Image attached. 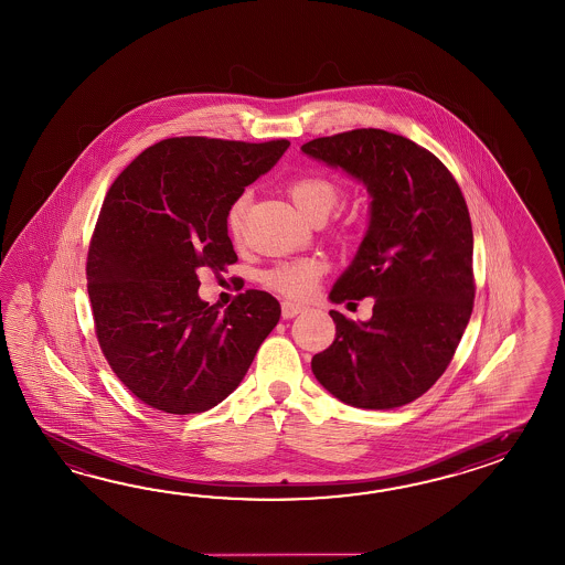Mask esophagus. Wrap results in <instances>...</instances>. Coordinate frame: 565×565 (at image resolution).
<instances>
[{
	"label": "esophagus",
	"instance_id": "esophagus-1",
	"mask_svg": "<svg viewBox=\"0 0 565 565\" xmlns=\"http://www.w3.org/2000/svg\"><path fill=\"white\" fill-rule=\"evenodd\" d=\"M301 311H305V307L299 302L282 301V317L285 319H292V317L299 316Z\"/></svg>",
	"mask_w": 565,
	"mask_h": 565
}]
</instances>
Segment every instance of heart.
Returning <instances> with one entry per match:
<instances>
[{
    "label": "heart",
    "instance_id": "b5f03b06",
    "mask_svg": "<svg viewBox=\"0 0 565 565\" xmlns=\"http://www.w3.org/2000/svg\"><path fill=\"white\" fill-rule=\"evenodd\" d=\"M289 198L292 199L295 207L301 211L302 217H307L309 222H323L328 220L331 211L338 210L343 199V186L340 181H335L326 172H305L290 181ZM248 201V193H242L225 211V227H227V234L234 239H239L244 234V215H246ZM354 220H348L341 224V232L345 236L354 234ZM323 270L326 266L319 260H311V258L289 260V263L276 264L270 270H266L263 275V285L266 289L280 292L289 299H305L316 290Z\"/></svg>",
    "mask_w": 565,
    "mask_h": 565
}]
</instances>
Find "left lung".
Returning <instances> with one entry per match:
<instances>
[{
    "mask_svg": "<svg viewBox=\"0 0 565 565\" xmlns=\"http://www.w3.org/2000/svg\"><path fill=\"white\" fill-rule=\"evenodd\" d=\"M301 150L360 179L372 198L366 237L329 295L333 302L374 297L372 317L358 323L329 311L335 340L311 370L345 405H408L446 372L472 316L466 199L439 158L393 131H341Z\"/></svg>",
    "mask_w": 565,
    "mask_h": 565,
    "instance_id": "obj_1",
    "label": "left lung"
}]
</instances>
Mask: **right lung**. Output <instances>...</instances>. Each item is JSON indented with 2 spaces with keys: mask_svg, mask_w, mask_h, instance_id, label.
<instances>
[{
  "mask_svg": "<svg viewBox=\"0 0 565 565\" xmlns=\"http://www.w3.org/2000/svg\"><path fill=\"white\" fill-rule=\"evenodd\" d=\"M289 145L167 138L109 186L87 254V292L107 364L148 407H215L278 323L280 305L264 290L239 292L224 313L201 301L198 270L220 275L237 263L225 211Z\"/></svg>",
  "mask_w": 565,
  "mask_h": 565,
  "instance_id": "add662e5",
  "label": "right lung"
}]
</instances>
